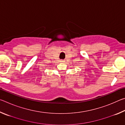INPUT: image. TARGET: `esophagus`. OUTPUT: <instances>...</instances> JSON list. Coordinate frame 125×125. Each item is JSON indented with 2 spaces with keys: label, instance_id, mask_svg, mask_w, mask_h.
I'll return each mask as SVG.
<instances>
[{
  "label": "esophagus",
  "instance_id": "1",
  "mask_svg": "<svg viewBox=\"0 0 125 125\" xmlns=\"http://www.w3.org/2000/svg\"><path fill=\"white\" fill-rule=\"evenodd\" d=\"M60 62H64V60H60Z\"/></svg>",
  "mask_w": 125,
  "mask_h": 125
}]
</instances>
